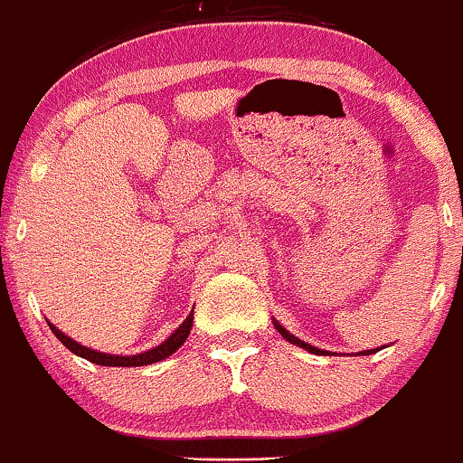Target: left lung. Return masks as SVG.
I'll return each instance as SVG.
<instances>
[{"instance_id":"8db88e82","label":"left lung","mask_w":463,"mask_h":463,"mask_svg":"<svg viewBox=\"0 0 463 463\" xmlns=\"http://www.w3.org/2000/svg\"><path fill=\"white\" fill-rule=\"evenodd\" d=\"M272 324H275V328L279 330V333L283 335L285 341H289V344L302 347V350H307V352H311V354H317V356H326V354H335V352H328V350H319V347H316V345L307 344V341L298 339V336L289 333L288 328L281 326V324H279V319H272ZM375 352H378V347H375V350H363V352H358V354H361V356H369V354H375Z\"/></svg>"}]
</instances>
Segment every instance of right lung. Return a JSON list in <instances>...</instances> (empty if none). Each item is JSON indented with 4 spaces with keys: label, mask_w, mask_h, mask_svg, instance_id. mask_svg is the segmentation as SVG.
Instances as JSON below:
<instances>
[{
    "label": "right lung",
    "mask_w": 463,
    "mask_h": 463,
    "mask_svg": "<svg viewBox=\"0 0 463 463\" xmlns=\"http://www.w3.org/2000/svg\"><path fill=\"white\" fill-rule=\"evenodd\" d=\"M47 322H49V319H47ZM49 328L53 330V335L68 347V350H71L72 354H77V356L85 358V361H90L94 364H102V367H141V364H152V363L165 361V358L171 356V354L178 352V347H182V344L186 341V336L191 335L193 311L188 313V317L184 319V322H182L180 326L175 328L174 333H171L161 345L152 347V350H146L141 354H130V356H119V354L99 352V350H92V347H88V345H81L79 341H74L68 335L61 333V330L51 322H49Z\"/></svg>",
    "instance_id": "1"
}]
</instances>
